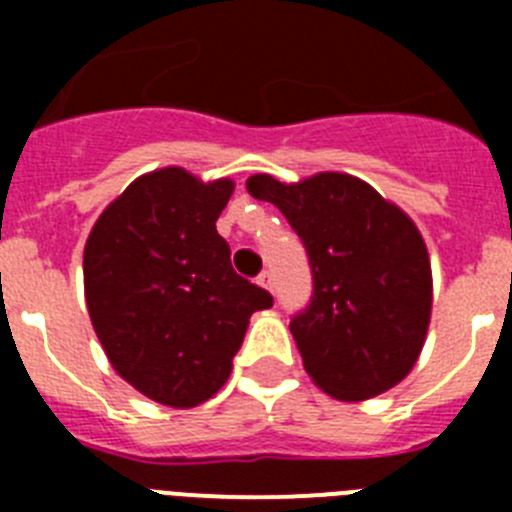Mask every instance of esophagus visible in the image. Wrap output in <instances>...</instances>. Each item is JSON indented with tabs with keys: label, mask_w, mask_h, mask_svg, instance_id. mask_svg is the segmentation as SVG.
Segmentation results:
<instances>
[{
	"label": "esophagus",
	"mask_w": 512,
	"mask_h": 512,
	"mask_svg": "<svg viewBox=\"0 0 512 512\" xmlns=\"http://www.w3.org/2000/svg\"><path fill=\"white\" fill-rule=\"evenodd\" d=\"M259 284H261V287H264V289H269V292H274V274H271L269 269H264V271H261V274H259Z\"/></svg>",
	"instance_id": "34e87169"
}]
</instances>
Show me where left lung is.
Returning <instances> with one entry per match:
<instances>
[{"label": "left lung", "mask_w": 512, "mask_h": 512, "mask_svg": "<svg viewBox=\"0 0 512 512\" xmlns=\"http://www.w3.org/2000/svg\"><path fill=\"white\" fill-rule=\"evenodd\" d=\"M246 187L282 210L310 259V305L289 330L312 382L343 402L392 390L418 361L431 323V261L413 220L338 171L297 184L256 174Z\"/></svg>", "instance_id": "8db88e82"}]
</instances>
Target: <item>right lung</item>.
Returning a JSON list of instances; mask_svg holds the SVG:
<instances>
[{"label": "right lung", "instance_id": "1", "mask_svg": "<svg viewBox=\"0 0 512 512\" xmlns=\"http://www.w3.org/2000/svg\"><path fill=\"white\" fill-rule=\"evenodd\" d=\"M230 194V179L151 171L99 215L84 246V292L104 354L169 408L210 400L228 382L248 318L274 305L235 274L215 228Z\"/></svg>", "mask_w": 512, "mask_h": 512}]
</instances>
